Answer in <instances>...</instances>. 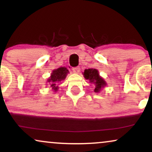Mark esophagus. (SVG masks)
<instances>
[{
  "instance_id": "esophagus-1",
  "label": "esophagus",
  "mask_w": 152,
  "mask_h": 152,
  "mask_svg": "<svg viewBox=\"0 0 152 152\" xmlns=\"http://www.w3.org/2000/svg\"><path fill=\"white\" fill-rule=\"evenodd\" d=\"M80 66H77V67L72 68V71H73V72H75V73H78V72H80Z\"/></svg>"
}]
</instances>
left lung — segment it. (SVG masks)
I'll return each instance as SVG.
<instances>
[{"instance_id":"1","label":"left lung","mask_w":152,"mask_h":152,"mask_svg":"<svg viewBox=\"0 0 152 152\" xmlns=\"http://www.w3.org/2000/svg\"><path fill=\"white\" fill-rule=\"evenodd\" d=\"M84 76L85 79L95 84V88L94 89L95 92H99L101 90L102 87H104L106 85L105 81L101 77H99L97 70L94 69V68L85 70Z\"/></svg>"}]
</instances>
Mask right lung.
<instances>
[{"label": "right lung", "mask_w": 152, "mask_h": 152, "mask_svg": "<svg viewBox=\"0 0 152 152\" xmlns=\"http://www.w3.org/2000/svg\"><path fill=\"white\" fill-rule=\"evenodd\" d=\"M68 72V70L65 67H61L53 70L50 77L49 78L48 82L50 83V84L52 88L54 89V91H57L58 84H59L60 82H62V80H64L66 78Z\"/></svg>", "instance_id": "add662e5"}]
</instances>
